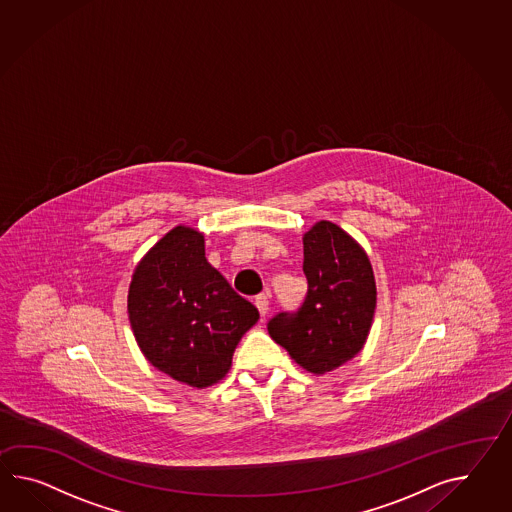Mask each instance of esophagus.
I'll return each mask as SVG.
<instances>
[{
    "instance_id": "obj_1",
    "label": "esophagus",
    "mask_w": 512,
    "mask_h": 512,
    "mask_svg": "<svg viewBox=\"0 0 512 512\" xmlns=\"http://www.w3.org/2000/svg\"><path fill=\"white\" fill-rule=\"evenodd\" d=\"M268 296L266 294H259V296H255V307L259 309V314L261 316H266V312H268Z\"/></svg>"
}]
</instances>
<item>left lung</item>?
Returning a JSON list of instances; mask_svg holds the SVG:
<instances>
[{
    "instance_id": "1",
    "label": "left lung",
    "mask_w": 512,
    "mask_h": 512,
    "mask_svg": "<svg viewBox=\"0 0 512 512\" xmlns=\"http://www.w3.org/2000/svg\"><path fill=\"white\" fill-rule=\"evenodd\" d=\"M307 296L296 311L270 318L268 333L312 374H325L361 351L375 309L372 264L344 229L318 222L303 237Z\"/></svg>"
}]
</instances>
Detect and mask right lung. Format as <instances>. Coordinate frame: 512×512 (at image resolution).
I'll return each instance as SVG.
<instances>
[{
  "mask_svg": "<svg viewBox=\"0 0 512 512\" xmlns=\"http://www.w3.org/2000/svg\"><path fill=\"white\" fill-rule=\"evenodd\" d=\"M127 311L138 346L164 374L190 387L220 381L259 311L205 259L203 235L175 227L135 270Z\"/></svg>",
  "mask_w": 512,
  "mask_h": 512,
  "instance_id": "right-lung-1",
  "label": "right lung"
}]
</instances>
